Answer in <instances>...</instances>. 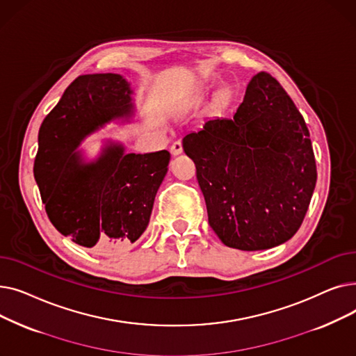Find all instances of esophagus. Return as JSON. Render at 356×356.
Here are the masks:
<instances>
[{
    "instance_id": "34e87169",
    "label": "esophagus",
    "mask_w": 356,
    "mask_h": 356,
    "mask_svg": "<svg viewBox=\"0 0 356 356\" xmlns=\"http://www.w3.org/2000/svg\"><path fill=\"white\" fill-rule=\"evenodd\" d=\"M183 152V145H181V141H175L173 143V145H172V154L173 156H177V154H180Z\"/></svg>"
}]
</instances>
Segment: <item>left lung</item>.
Listing matches in <instances>:
<instances>
[{
  "instance_id": "left-lung-1",
  "label": "left lung",
  "mask_w": 356,
  "mask_h": 356,
  "mask_svg": "<svg viewBox=\"0 0 356 356\" xmlns=\"http://www.w3.org/2000/svg\"><path fill=\"white\" fill-rule=\"evenodd\" d=\"M209 225L227 247L258 251L300 228L317 172L307 125L283 86L259 72L232 118L183 138Z\"/></svg>"
}]
</instances>
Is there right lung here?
<instances>
[{
	"label": "right lung",
	"mask_w": 356,
	"mask_h": 356,
	"mask_svg": "<svg viewBox=\"0 0 356 356\" xmlns=\"http://www.w3.org/2000/svg\"><path fill=\"white\" fill-rule=\"evenodd\" d=\"M131 93L121 74H82L66 88L39 131L34 179L46 213L56 229L85 248L136 242L167 173V149L125 154L121 144L109 143L89 163L74 152L106 122L134 114Z\"/></svg>",
	"instance_id": "obj_1"
}]
</instances>
